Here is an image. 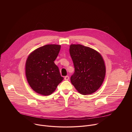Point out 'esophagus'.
Returning a JSON list of instances; mask_svg holds the SVG:
<instances>
[{
	"label": "esophagus",
	"mask_w": 132,
	"mask_h": 132,
	"mask_svg": "<svg viewBox=\"0 0 132 132\" xmlns=\"http://www.w3.org/2000/svg\"><path fill=\"white\" fill-rule=\"evenodd\" d=\"M69 76H65V77H64V79L65 80H68V79H69Z\"/></svg>",
	"instance_id": "esophagus-1"
}]
</instances>
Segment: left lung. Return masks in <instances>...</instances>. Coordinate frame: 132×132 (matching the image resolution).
Returning <instances> with one entry per match:
<instances>
[{"instance_id": "8db88e82", "label": "left lung", "mask_w": 132, "mask_h": 132, "mask_svg": "<svg viewBox=\"0 0 132 132\" xmlns=\"http://www.w3.org/2000/svg\"><path fill=\"white\" fill-rule=\"evenodd\" d=\"M69 53L75 72L70 77L72 85L82 95H90L101 86L105 75V66L97 51L81 44H71Z\"/></svg>"}]
</instances>
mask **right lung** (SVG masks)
Instances as JSON below:
<instances>
[{
    "label": "right lung",
    "mask_w": 132,
    "mask_h": 132,
    "mask_svg": "<svg viewBox=\"0 0 132 132\" xmlns=\"http://www.w3.org/2000/svg\"><path fill=\"white\" fill-rule=\"evenodd\" d=\"M61 46L47 44L32 52L26 63V75L31 88L43 96L55 91L64 78L54 63Z\"/></svg>",
    "instance_id": "1"
}]
</instances>
